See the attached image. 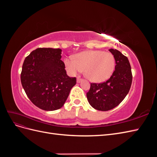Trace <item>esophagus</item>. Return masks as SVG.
I'll list each match as a JSON object with an SVG mask.
<instances>
[{
	"label": "esophagus",
	"mask_w": 157,
	"mask_h": 157,
	"mask_svg": "<svg viewBox=\"0 0 157 157\" xmlns=\"http://www.w3.org/2000/svg\"><path fill=\"white\" fill-rule=\"evenodd\" d=\"M82 78H79V77H78L77 78V82H78V83H80V82H81L82 81Z\"/></svg>",
	"instance_id": "34e87169"
}]
</instances>
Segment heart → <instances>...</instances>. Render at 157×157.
<instances>
[{"mask_svg":"<svg viewBox=\"0 0 157 157\" xmlns=\"http://www.w3.org/2000/svg\"><path fill=\"white\" fill-rule=\"evenodd\" d=\"M66 69L71 75L82 73L85 69L86 77L94 82H102L110 78L115 67L114 56L101 50L84 51L65 59Z\"/></svg>","mask_w":157,"mask_h":157,"instance_id":"b5f03b06","label":"heart"}]
</instances>
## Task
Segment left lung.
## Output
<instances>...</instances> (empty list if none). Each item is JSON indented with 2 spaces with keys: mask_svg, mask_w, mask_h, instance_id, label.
<instances>
[{
  "mask_svg": "<svg viewBox=\"0 0 157 157\" xmlns=\"http://www.w3.org/2000/svg\"><path fill=\"white\" fill-rule=\"evenodd\" d=\"M115 59V70L106 82L91 83L86 94L93 108L107 111L115 108L125 98L131 87L132 74L126 56L116 49H109Z\"/></svg>",
  "mask_w": 157,
  "mask_h": 157,
  "instance_id": "obj_1",
  "label": "left lung"
}]
</instances>
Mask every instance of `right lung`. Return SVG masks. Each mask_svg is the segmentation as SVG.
I'll return each instance as SVG.
<instances>
[{
	"label": "right lung",
	"instance_id": "1",
	"mask_svg": "<svg viewBox=\"0 0 157 157\" xmlns=\"http://www.w3.org/2000/svg\"><path fill=\"white\" fill-rule=\"evenodd\" d=\"M59 48H39L23 63L21 82L27 97L44 111H55L64 105L77 82L65 69Z\"/></svg>",
	"mask_w": 157,
	"mask_h": 157
}]
</instances>
